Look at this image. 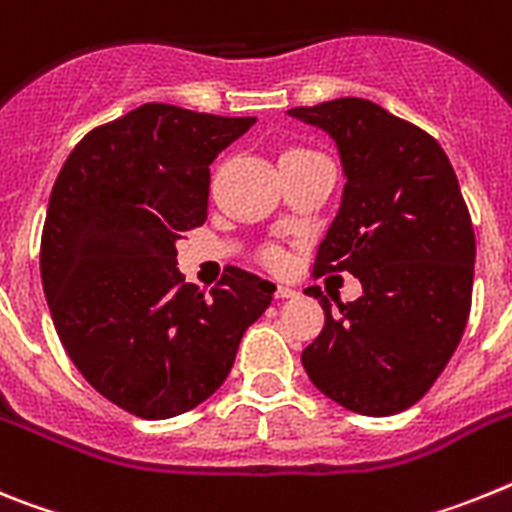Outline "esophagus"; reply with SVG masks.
<instances>
[{"instance_id": "obj_1", "label": "esophagus", "mask_w": 512, "mask_h": 512, "mask_svg": "<svg viewBox=\"0 0 512 512\" xmlns=\"http://www.w3.org/2000/svg\"><path fill=\"white\" fill-rule=\"evenodd\" d=\"M296 288H291V286H278L275 288V299H293V296H296Z\"/></svg>"}]
</instances>
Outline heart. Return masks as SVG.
Returning <instances> with one entry per match:
<instances>
[{
    "label": "heart",
    "mask_w": 512,
    "mask_h": 512,
    "mask_svg": "<svg viewBox=\"0 0 512 512\" xmlns=\"http://www.w3.org/2000/svg\"><path fill=\"white\" fill-rule=\"evenodd\" d=\"M286 154H309V149H288ZM265 260L270 262V265H275V268H278V265H283V262H286V255H283L281 250H268L265 252Z\"/></svg>",
    "instance_id": "1"
}]
</instances>
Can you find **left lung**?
<instances>
[{
  "label": "left lung",
  "instance_id": "1",
  "mask_svg": "<svg viewBox=\"0 0 512 512\" xmlns=\"http://www.w3.org/2000/svg\"><path fill=\"white\" fill-rule=\"evenodd\" d=\"M291 118L330 133L345 188L314 273L348 270L355 301L324 309L319 337L301 353L311 384L358 415L407 410L441 376L464 335L474 283V229L441 144L361 97H340Z\"/></svg>",
  "mask_w": 512,
  "mask_h": 512
}]
</instances>
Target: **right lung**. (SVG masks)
Here are the masks:
<instances>
[{
  "instance_id": "right-lung-1",
  "label": "right lung",
  "mask_w": 512,
  "mask_h": 512,
  "mask_svg": "<svg viewBox=\"0 0 512 512\" xmlns=\"http://www.w3.org/2000/svg\"><path fill=\"white\" fill-rule=\"evenodd\" d=\"M257 118L146 102L92 128L53 182L41 278L61 345L102 397L144 420L206 402L275 286L231 268L208 296L177 239L208 216L211 162Z\"/></svg>"
}]
</instances>
